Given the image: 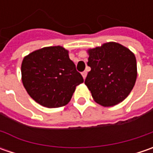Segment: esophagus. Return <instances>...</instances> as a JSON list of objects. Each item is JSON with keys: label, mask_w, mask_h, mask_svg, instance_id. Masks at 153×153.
Returning <instances> with one entry per match:
<instances>
[{"label": "esophagus", "mask_w": 153, "mask_h": 153, "mask_svg": "<svg viewBox=\"0 0 153 153\" xmlns=\"http://www.w3.org/2000/svg\"><path fill=\"white\" fill-rule=\"evenodd\" d=\"M82 77H83V79H85L86 76H87V71H83V72L82 73Z\"/></svg>", "instance_id": "34e87169"}]
</instances>
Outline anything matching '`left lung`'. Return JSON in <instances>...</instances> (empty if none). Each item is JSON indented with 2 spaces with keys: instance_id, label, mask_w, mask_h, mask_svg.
Returning a JSON list of instances; mask_svg holds the SVG:
<instances>
[{
  "instance_id": "left-lung-1",
  "label": "left lung",
  "mask_w": 153,
  "mask_h": 153,
  "mask_svg": "<svg viewBox=\"0 0 153 153\" xmlns=\"http://www.w3.org/2000/svg\"><path fill=\"white\" fill-rule=\"evenodd\" d=\"M91 71L85 84L94 101L103 106L122 102L133 89L137 77L135 56L117 42H107L88 51Z\"/></svg>"
}]
</instances>
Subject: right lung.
Listing matches in <instances>:
<instances>
[{
  "instance_id": "right-lung-1",
  "label": "right lung",
  "mask_w": 153,
  "mask_h": 153,
  "mask_svg": "<svg viewBox=\"0 0 153 153\" xmlns=\"http://www.w3.org/2000/svg\"><path fill=\"white\" fill-rule=\"evenodd\" d=\"M22 82L29 95L48 108L70 102L82 75L63 47H47L25 56L21 65Z\"/></svg>"
}]
</instances>
